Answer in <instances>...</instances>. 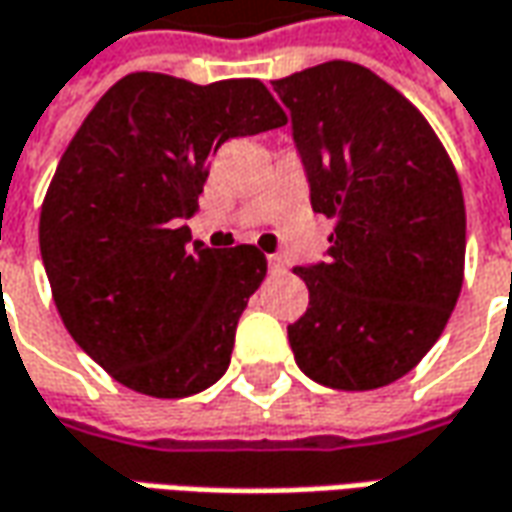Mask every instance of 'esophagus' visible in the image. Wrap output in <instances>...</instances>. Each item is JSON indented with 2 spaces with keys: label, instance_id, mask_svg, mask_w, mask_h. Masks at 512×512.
I'll return each instance as SVG.
<instances>
[{
  "label": "esophagus",
  "instance_id": "obj_1",
  "mask_svg": "<svg viewBox=\"0 0 512 512\" xmlns=\"http://www.w3.org/2000/svg\"><path fill=\"white\" fill-rule=\"evenodd\" d=\"M266 263H269V272L272 274L283 272V269H286V263H283V257L280 255H269L266 257Z\"/></svg>",
  "mask_w": 512,
  "mask_h": 512
}]
</instances>
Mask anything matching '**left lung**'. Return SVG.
Instances as JSON below:
<instances>
[{
	"mask_svg": "<svg viewBox=\"0 0 512 512\" xmlns=\"http://www.w3.org/2000/svg\"><path fill=\"white\" fill-rule=\"evenodd\" d=\"M272 87L311 209L337 221L326 263L294 266L309 289L289 326L294 360L337 391L391 385L431 351L462 291L459 175L425 115L362 64H317Z\"/></svg>",
	"mask_w": 512,
	"mask_h": 512,
	"instance_id": "left-lung-1",
	"label": "left lung"
}]
</instances>
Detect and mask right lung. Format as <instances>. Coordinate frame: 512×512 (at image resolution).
<instances>
[{"label":"right lung","mask_w":512,"mask_h":512,"mask_svg":"<svg viewBox=\"0 0 512 512\" xmlns=\"http://www.w3.org/2000/svg\"><path fill=\"white\" fill-rule=\"evenodd\" d=\"M257 79L192 84L130 73L98 98L47 186L39 249L64 328L138 394L192 397L226 374L235 328L266 277L257 246L192 243L209 158L283 127Z\"/></svg>","instance_id":"obj_1"}]
</instances>
